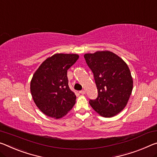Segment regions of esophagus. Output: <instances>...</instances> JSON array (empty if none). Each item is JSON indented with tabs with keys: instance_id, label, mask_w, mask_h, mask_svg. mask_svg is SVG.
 I'll return each mask as SVG.
<instances>
[{
	"instance_id": "obj_1",
	"label": "esophagus",
	"mask_w": 157,
	"mask_h": 157,
	"mask_svg": "<svg viewBox=\"0 0 157 157\" xmlns=\"http://www.w3.org/2000/svg\"><path fill=\"white\" fill-rule=\"evenodd\" d=\"M79 93H80L81 94H82V95H84V94H85L86 91H84V90H82V91H79Z\"/></svg>"
}]
</instances>
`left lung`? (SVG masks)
<instances>
[{"instance_id":"8db88e82","label":"left lung","mask_w":157,"mask_h":157,"mask_svg":"<svg viewBox=\"0 0 157 157\" xmlns=\"http://www.w3.org/2000/svg\"><path fill=\"white\" fill-rule=\"evenodd\" d=\"M94 73L98 95L89 104L103 117H113L123 110L132 93L133 82L128 66L110 51L84 55Z\"/></svg>"}]
</instances>
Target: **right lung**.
Instances as JSON below:
<instances>
[{"mask_svg":"<svg viewBox=\"0 0 157 157\" xmlns=\"http://www.w3.org/2000/svg\"><path fill=\"white\" fill-rule=\"evenodd\" d=\"M78 59L77 54H55L35 72L30 85L31 96L45 115L60 119L73 108L76 96L69 88L67 71Z\"/></svg>","mask_w":157,"mask_h":157,"instance_id":"add662e5","label":"right lung"}]
</instances>
